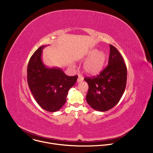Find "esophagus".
Returning <instances> with one entry per match:
<instances>
[{
  "label": "esophagus",
  "mask_w": 153,
  "mask_h": 153,
  "mask_svg": "<svg viewBox=\"0 0 153 153\" xmlns=\"http://www.w3.org/2000/svg\"><path fill=\"white\" fill-rule=\"evenodd\" d=\"M83 80V77L81 76H79V77H78V78H77V82L78 83H79V82H82Z\"/></svg>",
  "instance_id": "34e87169"
}]
</instances>
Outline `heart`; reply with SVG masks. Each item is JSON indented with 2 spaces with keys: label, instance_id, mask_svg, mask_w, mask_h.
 Masks as SVG:
<instances>
[{
  "label": "heart",
  "instance_id": "obj_1",
  "mask_svg": "<svg viewBox=\"0 0 153 153\" xmlns=\"http://www.w3.org/2000/svg\"><path fill=\"white\" fill-rule=\"evenodd\" d=\"M86 55L89 57L83 64V68L85 72L90 75L100 73L103 69L107 59L105 52L93 49L88 51Z\"/></svg>",
  "mask_w": 153,
  "mask_h": 153
}]
</instances>
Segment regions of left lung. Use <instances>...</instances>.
I'll use <instances>...</instances> for the list:
<instances>
[{
    "instance_id": "left-lung-1",
    "label": "left lung",
    "mask_w": 153,
    "mask_h": 153,
    "mask_svg": "<svg viewBox=\"0 0 153 153\" xmlns=\"http://www.w3.org/2000/svg\"><path fill=\"white\" fill-rule=\"evenodd\" d=\"M108 65L97 76L85 77L89 89L86 100L91 108L106 111L113 108L121 99L126 87L127 70L121 54L112 45Z\"/></svg>"
}]
</instances>
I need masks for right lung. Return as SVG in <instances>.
<instances>
[{"label":"right lung","instance_id":"obj_1","mask_svg":"<svg viewBox=\"0 0 153 153\" xmlns=\"http://www.w3.org/2000/svg\"><path fill=\"white\" fill-rule=\"evenodd\" d=\"M39 47L31 57L27 68L29 88L35 100L43 110L56 112L66 102L69 90L73 86L77 76H68L60 68H48L43 63V49Z\"/></svg>","mask_w":153,"mask_h":153}]
</instances>
